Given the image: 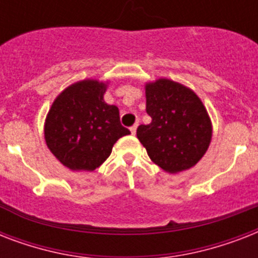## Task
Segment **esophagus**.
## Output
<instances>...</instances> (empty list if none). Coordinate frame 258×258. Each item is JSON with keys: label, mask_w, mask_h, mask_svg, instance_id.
I'll return each mask as SVG.
<instances>
[{"label": "esophagus", "mask_w": 258, "mask_h": 258, "mask_svg": "<svg viewBox=\"0 0 258 258\" xmlns=\"http://www.w3.org/2000/svg\"><path fill=\"white\" fill-rule=\"evenodd\" d=\"M137 128H138V124H134L133 127L130 128V131H131V134H133V135H135V134H137Z\"/></svg>", "instance_id": "esophagus-1"}]
</instances>
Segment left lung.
<instances>
[{"mask_svg": "<svg viewBox=\"0 0 258 258\" xmlns=\"http://www.w3.org/2000/svg\"><path fill=\"white\" fill-rule=\"evenodd\" d=\"M145 89L151 123L138 127V139L163 171L176 174L191 169L212 142L208 109L192 89L170 79L146 83Z\"/></svg>", "mask_w": 258, "mask_h": 258, "instance_id": "8db88e82", "label": "left lung"}]
</instances>
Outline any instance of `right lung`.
I'll use <instances>...</instances> for the list:
<instances>
[{"mask_svg":"<svg viewBox=\"0 0 258 258\" xmlns=\"http://www.w3.org/2000/svg\"><path fill=\"white\" fill-rule=\"evenodd\" d=\"M108 82L80 80L57 95L44 123L50 153L72 171H93L109 157L117 139L128 135L119 108L104 101Z\"/></svg>","mask_w":258,"mask_h":258,"instance_id":"obj_1","label":"right lung"}]
</instances>
